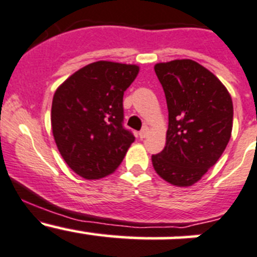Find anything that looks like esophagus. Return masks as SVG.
<instances>
[{
	"label": "esophagus",
	"instance_id": "34e87169",
	"mask_svg": "<svg viewBox=\"0 0 257 257\" xmlns=\"http://www.w3.org/2000/svg\"><path fill=\"white\" fill-rule=\"evenodd\" d=\"M147 134H149V127H146V126H145V127L139 132L140 139H145V137L147 136Z\"/></svg>",
	"mask_w": 257,
	"mask_h": 257
}]
</instances>
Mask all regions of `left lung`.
I'll return each mask as SVG.
<instances>
[{
  "mask_svg": "<svg viewBox=\"0 0 257 257\" xmlns=\"http://www.w3.org/2000/svg\"><path fill=\"white\" fill-rule=\"evenodd\" d=\"M155 72L166 97L169 128L166 146L152 155V165L165 181L191 186L227 146L232 100L214 73L192 60L157 63Z\"/></svg>",
  "mask_w": 257,
  "mask_h": 257,
  "instance_id": "left-lung-1",
  "label": "left lung"
}]
</instances>
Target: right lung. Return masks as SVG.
I'll list each match as a JSON object with an SVG mask.
<instances>
[{
	"label": "right lung",
	"instance_id": "obj_1",
	"mask_svg": "<svg viewBox=\"0 0 257 257\" xmlns=\"http://www.w3.org/2000/svg\"><path fill=\"white\" fill-rule=\"evenodd\" d=\"M139 73L135 65L98 61L56 90L51 108L61 156L77 175L97 180L112 174L135 141L123 126V92Z\"/></svg>",
	"mask_w": 257,
	"mask_h": 257
}]
</instances>
